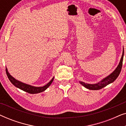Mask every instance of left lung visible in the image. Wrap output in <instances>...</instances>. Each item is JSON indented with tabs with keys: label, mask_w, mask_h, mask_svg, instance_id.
Instances as JSON below:
<instances>
[{
	"label": "left lung",
	"mask_w": 126,
	"mask_h": 126,
	"mask_svg": "<svg viewBox=\"0 0 126 126\" xmlns=\"http://www.w3.org/2000/svg\"><path fill=\"white\" fill-rule=\"evenodd\" d=\"M123 56H124V49L123 50V54H122L121 59L119 63L118 66L117 68L115 69V70L113 71L112 73L110 74L109 76L106 77V78L103 79L102 80L100 81L97 82L96 84H89L87 83H85V82L80 81V83L85 87L86 88L91 89V90H99L103 88H104L107 86L108 84L112 83L117 79V77L119 76V74L121 71L122 64H123Z\"/></svg>",
	"instance_id": "8db88e82"
}]
</instances>
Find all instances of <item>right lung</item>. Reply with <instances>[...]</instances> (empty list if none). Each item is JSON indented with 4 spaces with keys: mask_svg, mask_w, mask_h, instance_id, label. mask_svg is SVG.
<instances>
[{
    "mask_svg": "<svg viewBox=\"0 0 126 126\" xmlns=\"http://www.w3.org/2000/svg\"><path fill=\"white\" fill-rule=\"evenodd\" d=\"M6 71L7 76L8 79H9L10 81H11V83L13 84L15 86V87L17 88H19L20 89H21V90L25 91V92H28L29 94H38V93L44 92V91H45L46 89H47L50 85L51 82H53V80H54V77H53V78L50 81V82H48L46 85H45V86H43V87H34V86L23 83V82H20L19 81L16 80V79L14 78L12 76L10 75V73H8L7 69V68H6Z\"/></svg>",
    "mask_w": 126,
    "mask_h": 126,
    "instance_id": "1",
    "label": "right lung"
}]
</instances>
